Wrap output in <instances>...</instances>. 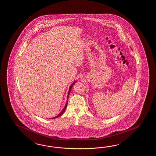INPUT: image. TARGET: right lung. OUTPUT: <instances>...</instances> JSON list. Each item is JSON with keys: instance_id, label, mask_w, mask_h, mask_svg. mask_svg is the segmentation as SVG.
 Instances as JSON below:
<instances>
[{"instance_id": "add662e5", "label": "right lung", "mask_w": 156, "mask_h": 156, "mask_svg": "<svg viewBox=\"0 0 156 156\" xmlns=\"http://www.w3.org/2000/svg\"><path fill=\"white\" fill-rule=\"evenodd\" d=\"M76 81H75L71 85V86L69 87V92H68V95H67V101H66V103L65 105V107H64V108L63 109H62V111L61 112L59 113V114H58V115L57 116H55V117H53V118H51V119H55V118H57V117H59V116H61L62 114L63 113L65 112V111H66V108H67V103H68V98H69V93H70V91H71V89H72V87H73V85L75 84V83H76Z\"/></svg>"}]
</instances>
